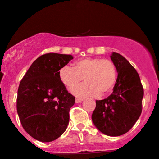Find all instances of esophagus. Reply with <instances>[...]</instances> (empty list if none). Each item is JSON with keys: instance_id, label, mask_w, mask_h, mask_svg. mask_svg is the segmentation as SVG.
<instances>
[{"instance_id": "34e87169", "label": "esophagus", "mask_w": 159, "mask_h": 159, "mask_svg": "<svg viewBox=\"0 0 159 159\" xmlns=\"http://www.w3.org/2000/svg\"><path fill=\"white\" fill-rule=\"evenodd\" d=\"M83 101V98H76V99H75V102L76 103H79V102H81Z\"/></svg>"}]
</instances>
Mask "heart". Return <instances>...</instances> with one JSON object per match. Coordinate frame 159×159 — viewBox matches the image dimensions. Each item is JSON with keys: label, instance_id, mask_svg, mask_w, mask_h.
Wrapping results in <instances>:
<instances>
[{"label": "heart", "instance_id": "1", "mask_svg": "<svg viewBox=\"0 0 159 159\" xmlns=\"http://www.w3.org/2000/svg\"><path fill=\"white\" fill-rule=\"evenodd\" d=\"M63 84L72 89L84 78L86 83L75 87L71 92L79 97L104 95L113 89L117 78L116 65L112 61L87 57L77 61L74 67L64 66L59 71Z\"/></svg>", "mask_w": 159, "mask_h": 159}]
</instances>
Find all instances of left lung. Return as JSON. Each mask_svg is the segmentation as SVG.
<instances>
[{"label": "left lung", "instance_id": "obj_1", "mask_svg": "<svg viewBox=\"0 0 159 159\" xmlns=\"http://www.w3.org/2000/svg\"><path fill=\"white\" fill-rule=\"evenodd\" d=\"M110 58L118 72L116 81L109 96L96 100L92 120L99 131L116 137L128 132L141 116L144 89L139 75L125 57L112 53Z\"/></svg>", "mask_w": 159, "mask_h": 159}]
</instances>
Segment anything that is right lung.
Masks as SVG:
<instances>
[{"mask_svg": "<svg viewBox=\"0 0 159 159\" xmlns=\"http://www.w3.org/2000/svg\"><path fill=\"white\" fill-rule=\"evenodd\" d=\"M72 59L68 54L42 55L20 82L17 112L24 130L37 141H53L67 129L75 97L61 81L59 70Z\"/></svg>", "mask_w": 159, "mask_h": 159, "instance_id": "add662e5", "label": "right lung"}]
</instances>
